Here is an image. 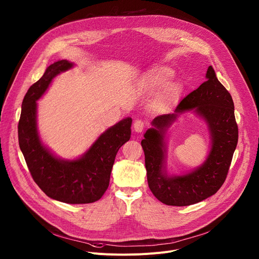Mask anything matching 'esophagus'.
<instances>
[{
    "mask_svg": "<svg viewBox=\"0 0 259 259\" xmlns=\"http://www.w3.org/2000/svg\"><path fill=\"white\" fill-rule=\"evenodd\" d=\"M133 128L136 132H141L144 129V123L141 120H136L133 124Z\"/></svg>",
    "mask_w": 259,
    "mask_h": 259,
    "instance_id": "obj_1",
    "label": "esophagus"
}]
</instances>
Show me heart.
<instances>
[{"mask_svg":"<svg viewBox=\"0 0 259 259\" xmlns=\"http://www.w3.org/2000/svg\"><path fill=\"white\" fill-rule=\"evenodd\" d=\"M172 77V71L164 66H159L147 71L139 82V90L145 94H153L158 89L155 104L159 107L169 105L177 96V87L174 83H167Z\"/></svg>","mask_w":259,"mask_h":259,"instance_id":"1","label":"heart"}]
</instances>
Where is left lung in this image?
<instances>
[{
    "instance_id": "obj_1",
    "label": "left lung",
    "mask_w": 259,
    "mask_h": 259,
    "mask_svg": "<svg viewBox=\"0 0 259 259\" xmlns=\"http://www.w3.org/2000/svg\"><path fill=\"white\" fill-rule=\"evenodd\" d=\"M206 79L178 103L174 114L156 117L154 127L147 129L141 140L150 190L166 205L189 206L216 194L227 178L237 147L239 132L233 98L211 65ZM191 109L207 123L211 150L200 167L187 175L169 177L164 169V133L179 113Z\"/></svg>"
}]
</instances>
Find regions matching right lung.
I'll return each mask as SVG.
<instances>
[{
    "label": "right lung",
    "mask_w": 259,
    "mask_h": 259,
    "mask_svg": "<svg viewBox=\"0 0 259 259\" xmlns=\"http://www.w3.org/2000/svg\"><path fill=\"white\" fill-rule=\"evenodd\" d=\"M72 66L67 60H58L29 87L21 104L18 141L32 179L49 198L66 204H88L98 201L107 190L116 155L130 139L132 119L126 118L105 130L79 159L55 157L38 133L36 100L57 75Z\"/></svg>",
    "instance_id": "add662e5"
}]
</instances>
